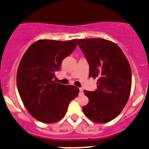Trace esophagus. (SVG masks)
<instances>
[{"mask_svg":"<svg viewBox=\"0 0 149 149\" xmlns=\"http://www.w3.org/2000/svg\"><path fill=\"white\" fill-rule=\"evenodd\" d=\"M79 90H80V95H83V94H84V89H83V88H79Z\"/></svg>","mask_w":149,"mask_h":149,"instance_id":"obj_1","label":"esophagus"}]
</instances>
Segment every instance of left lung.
<instances>
[{
  "instance_id": "1",
  "label": "left lung",
  "mask_w": 149,
  "mask_h": 149,
  "mask_svg": "<svg viewBox=\"0 0 149 149\" xmlns=\"http://www.w3.org/2000/svg\"><path fill=\"white\" fill-rule=\"evenodd\" d=\"M78 45L89 64V77L97 79L96 91H84L89 101L83 111L93 122H109L120 114L130 96L129 63L120 48L110 40L79 39Z\"/></svg>"
}]
</instances>
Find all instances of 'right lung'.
<instances>
[{
  "label": "right lung",
  "instance_id": "add662e5",
  "mask_svg": "<svg viewBox=\"0 0 149 149\" xmlns=\"http://www.w3.org/2000/svg\"><path fill=\"white\" fill-rule=\"evenodd\" d=\"M77 43V39L39 40L22 57L17 72V90L29 113L40 122L53 123L62 119L69 103L78 95V88L53 80L54 72L59 71L63 60L75 49Z\"/></svg>",
  "mask_w": 149,
  "mask_h": 149
}]
</instances>
